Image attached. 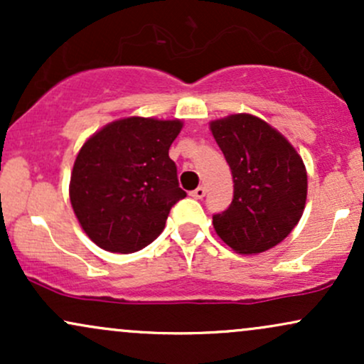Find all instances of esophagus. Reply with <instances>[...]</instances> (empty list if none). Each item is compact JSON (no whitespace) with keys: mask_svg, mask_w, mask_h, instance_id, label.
Wrapping results in <instances>:
<instances>
[{"mask_svg":"<svg viewBox=\"0 0 364 364\" xmlns=\"http://www.w3.org/2000/svg\"><path fill=\"white\" fill-rule=\"evenodd\" d=\"M205 188H203V186H198V188H195V190L193 191H191V196H193V198H198V200H202L203 198V196H205Z\"/></svg>","mask_w":364,"mask_h":364,"instance_id":"obj_1","label":"esophagus"}]
</instances>
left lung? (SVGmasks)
<instances>
[{
  "mask_svg": "<svg viewBox=\"0 0 364 364\" xmlns=\"http://www.w3.org/2000/svg\"><path fill=\"white\" fill-rule=\"evenodd\" d=\"M235 181L231 205L212 217L215 232L236 253L279 245L301 219L308 176L303 159L277 129L252 114L212 121Z\"/></svg>",
  "mask_w": 364,
  "mask_h": 364,
  "instance_id": "left-lung-1",
  "label": "left lung"
}]
</instances>
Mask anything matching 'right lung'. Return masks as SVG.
<instances>
[{
	"mask_svg": "<svg viewBox=\"0 0 364 364\" xmlns=\"http://www.w3.org/2000/svg\"><path fill=\"white\" fill-rule=\"evenodd\" d=\"M179 119L132 116L112 121L83 144L70 179V202L82 229L112 253L152 243L171 207L185 198L169 147Z\"/></svg>",
	"mask_w": 364,
	"mask_h": 364,
	"instance_id": "add662e5",
	"label": "right lung"
}]
</instances>
